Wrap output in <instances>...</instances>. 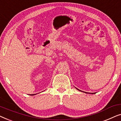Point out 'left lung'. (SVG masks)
Listing matches in <instances>:
<instances>
[{"label": "left lung", "mask_w": 121, "mask_h": 121, "mask_svg": "<svg viewBox=\"0 0 121 121\" xmlns=\"http://www.w3.org/2000/svg\"><path fill=\"white\" fill-rule=\"evenodd\" d=\"M78 90H79V89H78ZM80 91H81V90H80ZM85 93H88V92H85ZM91 94H92L93 93H91ZM94 94H95V93H94Z\"/></svg>", "instance_id": "8db88e82"}]
</instances>
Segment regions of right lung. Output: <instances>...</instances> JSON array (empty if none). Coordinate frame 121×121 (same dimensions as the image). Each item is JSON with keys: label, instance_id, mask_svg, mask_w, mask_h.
Returning <instances> with one entry per match:
<instances>
[{"label": "right lung", "instance_id": "add662e5", "mask_svg": "<svg viewBox=\"0 0 121 121\" xmlns=\"http://www.w3.org/2000/svg\"><path fill=\"white\" fill-rule=\"evenodd\" d=\"M35 95V94H32V95H31V94L30 95Z\"/></svg>", "mask_w": 121, "mask_h": 121}]
</instances>
